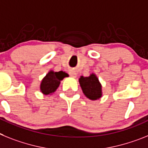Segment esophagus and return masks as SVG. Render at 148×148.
Instances as JSON below:
<instances>
[{
	"mask_svg": "<svg viewBox=\"0 0 148 148\" xmlns=\"http://www.w3.org/2000/svg\"><path fill=\"white\" fill-rule=\"evenodd\" d=\"M69 74H70V75H71V77H72L75 78L76 77H77V73L75 71L71 70V71H70V72H69Z\"/></svg>",
	"mask_w": 148,
	"mask_h": 148,
	"instance_id": "1",
	"label": "esophagus"
}]
</instances>
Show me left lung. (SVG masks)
I'll use <instances>...</instances> for the list:
<instances>
[{"label":"left lung","instance_id":"obj_1","mask_svg":"<svg viewBox=\"0 0 148 148\" xmlns=\"http://www.w3.org/2000/svg\"><path fill=\"white\" fill-rule=\"evenodd\" d=\"M79 83L83 94L87 98L96 101L102 97V85L95 74L92 73L88 77L80 76Z\"/></svg>","mask_w":148,"mask_h":148}]
</instances>
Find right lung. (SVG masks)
I'll list each match as a JSON object with an SVG mask.
<instances>
[{"instance_id": "1", "label": "right lung", "mask_w": 148, "mask_h": 148, "mask_svg": "<svg viewBox=\"0 0 148 148\" xmlns=\"http://www.w3.org/2000/svg\"><path fill=\"white\" fill-rule=\"evenodd\" d=\"M68 76L69 74L62 71L58 72H55L53 70L49 71L41 81L40 92L45 95H51L60 86L62 80Z\"/></svg>"}]
</instances>
